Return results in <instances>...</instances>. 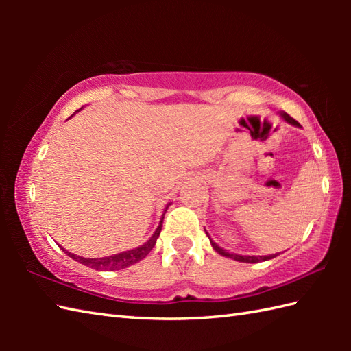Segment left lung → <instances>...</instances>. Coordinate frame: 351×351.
I'll return each instance as SVG.
<instances>
[{
    "mask_svg": "<svg viewBox=\"0 0 351 351\" xmlns=\"http://www.w3.org/2000/svg\"><path fill=\"white\" fill-rule=\"evenodd\" d=\"M280 117L283 119V121L285 122H288L289 125H294V126H300V123L297 122V121H294L293 117L291 116H288L287 113H283V111H280ZM206 235H208V232H206ZM210 237V235H208ZM210 243H211V245H213V249L217 252V253H220L221 256H226V258H230V259H234V261H240V263H249V264H256V263H263V261H268V259H273V258H276L279 255V253H276V255H265V256H255V255H238V253H232V252H228V250H225L223 247H220V245L217 244V243H214L213 240H211V237H210Z\"/></svg>",
    "mask_w": 351,
    "mask_h": 351,
    "instance_id": "left-lung-1",
    "label": "left lung"
}]
</instances>
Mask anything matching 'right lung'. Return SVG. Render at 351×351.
Listing matches in <instances>:
<instances>
[{"label": "right lung", "instance_id": "obj_1", "mask_svg": "<svg viewBox=\"0 0 351 351\" xmlns=\"http://www.w3.org/2000/svg\"><path fill=\"white\" fill-rule=\"evenodd\" d=\"M81 110V108H80ZM78 111V110H77ZM169 205L171 204H167L166 210H164V214H166ZM164 214L160 220V225L158 228L155 229V232L152 234V237L149 238V240L145 243L138 245V247L136 249H131V250H125V252H121V253H116V255H111V256H104V258H83V256H77L73 255V253L64 250L66 253H68V256H71L72 259H75L77 263L83 264V265H87L93 268V270H107V271H113V270H122V268H126L130 267L132 264L138 263V261H141L143 258H146L149 255V252H151L154 249V245L156 243V240H158L160 237V232H161V226H162V220H164Z\"/></svg>", "mask_w": 351, "mask_h": 351}]
</instances>
